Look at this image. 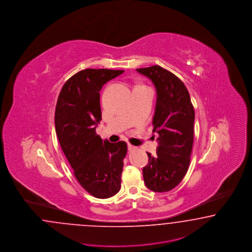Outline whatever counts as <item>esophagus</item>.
I'll list each match as a JSON object with an SVG mask.
<instances>
[{
    "instance_id": "esophagus-1",
    "label": "esophagus",
    "mask_w": 252,
    "mask_h": 252,
    "mask_svg": "<svg viewBox=\"0 0 252 252\" xmlns=\"http://www.w3.org/2000/svg\"><path fill=\"white\" fill-rule=\"evenodd\" d=\"M136 148H137L136 146H132V145H130V144L128 145V149H129V151H133V150H135Z\"/></svg>"
}]
</instances>
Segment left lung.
I'll list each match as a JSON object with an SVG mask.
<instances>
[{
	"instance_id": "left-lung-1",
	"label": "left lung",
	"mask_w": 252,
	"mask_h": 252,
	"mask_svg": "<svg viewBox=\"0 0 252 252\" xmlns=\"http://www.w3.org/2000/svg\"><path fill=\"white\" fill-rule=\"evenodd\" d=\"M148 77L157 90L153 131L158 133V147L143 169L146 187L168 192L186 176L194 143L195 110L184 82L160 65L137 68Z\"/></svg>"
}]
</instances>
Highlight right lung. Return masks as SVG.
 <instances>
[{"label":"right lung","instance_id":"right-lung-1","mask_svg":"<svg viewBox=\"0 0 252 252\" xmlns=\"http://www.w3.org/2000/svg\"><path fill=\"white\" fill-rule=\"evenodd\" d=\"M124 70L86 68L65 81L58 95L55 124L57 137L74 175L97 198L116 195L122 185L124 141L109 143L96 134L102 120L100 90Z\"/></svg>","mask_w":252,"mask_h":252}]
</instances>
